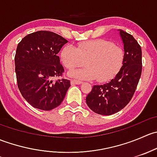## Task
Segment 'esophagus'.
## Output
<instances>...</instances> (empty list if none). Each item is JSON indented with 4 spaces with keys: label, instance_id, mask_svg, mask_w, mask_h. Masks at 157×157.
Here are the masks:
<instances>
[{
    "label": "esophagus",
    "instance_id": "esophagus-1",
    "mask_svg": "<svg viewBox=\"0 0 157 157\" xmlns=\"http://www.w3.org/2000/svg\"><path fill=\"white\" fill-rule=\"evenodd\" d=\"M71 85H75V84H81L82 82L80 81V80H71Z\"/></svg>",
    "mask_w": 157,
    "mask_h": 157
}]
</instances>
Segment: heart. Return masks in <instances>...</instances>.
Masks as SVG:
<instances>
[{"label":"heart","mask_w":157,"mask_h":157,"mask_svg":"<svg viewBox=\"0 0 157 157\" xmlns=\"http://www.w3.org/2000/svg\"><path fill=\"white\" fill-rule=\"evenodd\" d=\"M63 65L68 70L81 67L83 61L86 67L68 73L77 80L99 82L110 80L121 71L124 61V52L121 47L105 39H94L78 44L77 47L66 45L60 52Z\"/></svg>","instance_id":"obj_1"}]
</instances>
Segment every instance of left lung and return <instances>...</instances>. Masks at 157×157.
Wrapping results in <instances>:
<instances>
[{
	"label": "left lung",
	"mask_w": 157,
	"mask_h": 157,
	"mask_svg": "<svg viewBox=\"0 0 157 157\" xmlns=\"http://www.w3.org/2000/svg\"><path fill=\"white\" fill-rule=\"evenodd\" d=\"M118 32L124 47V64L109 83L94 85L86 98L89 108L99 115H110L124 108L131 101L141 75L140 45L131 35L121 29Z\"/></svg>",
	"instance_id": "obj_1"
}]
</instances>
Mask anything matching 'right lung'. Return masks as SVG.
<instances>
[{
    "mask_svg": "<svg viewBox=\"0 0 157 157\" xmlns=\"http://www.w3.org/2000/svg\"><path fill=\"white\" fill-rule=\"evenodd\" d=\"M67 42L52 32L38 31L25 36L17 45L15 71L18 88L34 108L52 110L64 100L70 80L54 82L52 79L64 72L58 54Z\"/></svg>",
    "mask_w": 157,
    "mask_h": 157,
    "instance_id": "right-lung-1",
    "label": "right lung"
}]
</instances>
